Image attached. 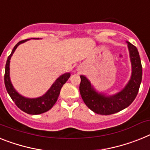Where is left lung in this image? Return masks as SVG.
Listing matches in <instances>:
<instances>
[{"mask_svg": "<svg viewBox=\"0 0 150 150\" xmlns=\"http://www.w3.org/2000/svg\"><path fill=\"white\" fill-rule=\"evenodd\" d=\"M130 62L131 76L124 89L112 96L97 93L89 80L83 75L80 76V93L84 103L95 113L108 115L117 113L128 107L136 98L142 80V64L139 52L131 43L127 42Z\"/></svg>", "mask_w": 150, "mask_h": 150, "instance_id": "obj_1", "label": "left lung"}]
</instances>
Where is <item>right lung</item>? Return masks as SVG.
<instances>
[{
    "label": "right lung",
    "instance_id": "obj_1",
    "mask_svg": "<svg viewBox=\"0 0 150 150\" xmlns=\"http://www.w3.org/2000/svg\"><path fill=\"white\" fill-rule=\"evenodd\" d=\"M28 40L29 39H25V40H22L18 42L17 44L14 46L11 54L7 57L6 66H5L4 84L7 93L18 108L21 109L23 112L29 114V115H39V114L48 112V110L51 109L54 106V105L55 104L57 98L59 96L61 88H62L63 85L67 81V80L70 76V74L67 73V74H63L61 76H59L55 80V82L52 84L48 92L41 97L35 98H25L19 94L13 86L11 79H10V60L18 46Z\"/></svg>",
    "mask_w": 150,
    "mask_h": 150
}]
</instances>
